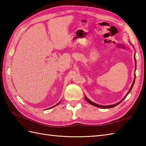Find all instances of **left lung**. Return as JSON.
<instances>
[{
    "mask_svg": "<svg viewBox=\"0 0 146 146\" xmlns=\"http://www.w3.org/2000/svg\"><path fill=\"white\" fill-rule=\"evenodd\" d=\"M134 58H135V70H136V60H135V55H134ZM135 76H134V81H133L132 84V85H131V88H130L129 90L128 91L127 94H126V95L125 96V97L123 98L122 100H121V101H120V102H118V103H117V104H113V105H106V106H104V105H98V104H97L94 103V102H92L90 100H89V99H88L87 97H86L85 95V100H86V101H87L90 104H91V105H94V106H95V107H97L100 108H113V107H114L117 106V105H119L120 103H121V102H122L123 100H124V99L125 98V97H127V95H129V94L130 93V92L131 91V90H132V87H133V86H134V82H135Z\"/></svg>",
    "mask_w": 146,
    "mask_h": 146,
    "instance_id": "1",
    "label": "left lung"
}]
</instances>
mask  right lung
<instances>
[{"label":"right lung","mask_w":146,"mask_h":146,"mask_svg":"<svg viewBox=\"0 0 146 146\" xmlns=\"http://www.w3.org/2000/svg\"><path fill=\"white\" fill-rule=\"evenodd\" d=\"M60 102H59V103L58 104H57V105H54V106H53V107H51V108H52V107H55V106H56V105H58L59 104H60ZM48 109H49V108H48Z\"/></svg>","instance_id":"obj_1"}]
</instances>
